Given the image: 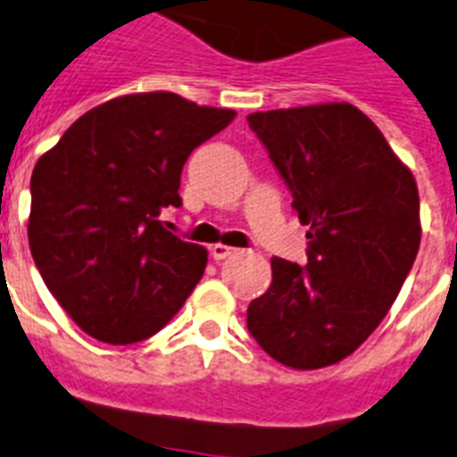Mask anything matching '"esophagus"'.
I'll list each match as a JSON object with an SVG mask.
<instances>
[{
  "label": "esophagus",
  "mask_w": 457,
  "mask_h": 457,
  "mask_svg": "<svg viewBox=\"0 0 457 457\" xmlns=\"http://www.w3.org/2000/svg\"><path fill=\"white\" fill-rule=\"evenodd\" d=\"M236 247H226V245H212V247H210V254H212L214 262H221V259L236 254Z\"/></svg>",
  "instance_id": "1"
}]
</instances>
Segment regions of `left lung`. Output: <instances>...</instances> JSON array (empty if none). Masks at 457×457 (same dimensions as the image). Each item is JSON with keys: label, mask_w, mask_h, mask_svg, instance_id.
I'll return each instance as SVG.
<instances>
[{"label": "left lung", "mask_w": 457, "mask_h": 457, "mask_svg": "<svg viewBox=\"0 0 457 457\" xmlns=\"http://www.w3.org/2000/svg\"><path fill=\"white\" fill-rule=\"evenodd\" d=\"M247 123L308 226V262L273 256L247 329L285 367H329L367 341L416 262V179L348 102L256 112Z\"/></svg>", "instance_id": "8db88e82"}]
</instances>
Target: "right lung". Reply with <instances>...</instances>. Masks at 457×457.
<instances>
[{
  "mask_svg": "<svg viewBox=\"0 0 457 457\" xmlns=\"http://www.w3.org/2000/svg\"><path fill=\"white\" fill-rule=\"evenodd\" d=\"M233 119V109L198 107L175 93L116 97L74 120L37 161L29 250L88 337L145 341L194 292L207 250L170 233L161 212L182 205L191 152Z\"/></svg>",
  "mask_w": 457,
  "mask_h": 457,
  "instance_id": "add662e5",
  "label": "right lung"
}]
</instances>
